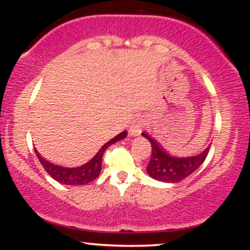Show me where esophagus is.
<instances>
[{
    "instance_id": "1",
    "label": "esophagus",
    "mask_w": 250,
    "mask_h": 250,
    "mask_svg": "<svg viewBox=\"0 0 250 250\" xmlns=\"http://www.w3.org/2000/svg\"><path fill=\"white\" fill-rule=\"evenodd\" d=\"M146 128V120L143 117H136L131 122L130 128H129V133L131 136H139L141 131Z\"/></svg>"
}]
</instances>
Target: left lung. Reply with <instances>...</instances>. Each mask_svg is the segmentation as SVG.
Listing matches in <instances>:
<instances>
[{
	"instance_id": "1",
	"label": "left lung",
	"mask_w": 250,
	"mask_h": 250,
	"mask_svg": "<svg viewBox=\"0 0 250 250\" xmlns=\"http://www.w3.org/2000/svg\"><path fill=\"white\" fill-rule=\"evenodd\" d=\"M142 135L149 140L151 145V157L147 166V173L154 180L161 182L175 183L185 180L205 162L210 148V146H208L202 153L195 156L176 157L167 153L148 134L142 133Z\"/></svg>"
}]
</instances>
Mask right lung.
<instances>
[{"label": "right lung", "mask_w": 250, "mask_h": 250, "mask_svg": "<svg viewBox=\"0 0 250 250\" xmlns=\"http://www.w3.org/2000/svg\"><path fill=\"white\" fill-rule=\"evenodd\" d=\"M125 136H127V131L120 133L117 136L114 137V139H111L110 141H108L105 145H103L101 149L97 151V154L90 160V161L76 168H65L61 167V166H56L54 165V163L45 161L41 155L37 153L36 149L35 153L37 155V159L40 160V162H41V165L43 166V168L45 169V171H47L54 180H56L57 182L68 186H82L87 185V183L91 182V181L96 180L97 177H99L102 167V156L103 153L105 151V149H107L109 146L113 145V143L125 139Z\"/></svg>", "instance_id": "1"}]
</instances>
